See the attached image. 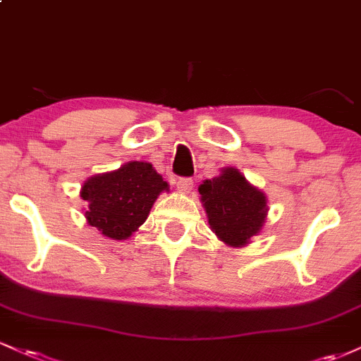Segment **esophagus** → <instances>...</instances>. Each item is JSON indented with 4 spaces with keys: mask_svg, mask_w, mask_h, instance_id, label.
I'll use <instances>...</instances> for the list:
<instances>
[{
    "mask_svg": "<svg viewBox=\"0 0 361 361\" xmlns=\"http://www.w3.org/2000/svg\"><path fill=\"white\" fill-rule=\"evenodd\" d=\"M176 188L178 192L181 193H190L193 188V180L192 178H180V180L176 181Z\"/></svg>",
    "mask_w": 361,
    "mask_h": 361,
    "instance_id": "obj_1",
    "label": "esophagus"
}]
</instances>
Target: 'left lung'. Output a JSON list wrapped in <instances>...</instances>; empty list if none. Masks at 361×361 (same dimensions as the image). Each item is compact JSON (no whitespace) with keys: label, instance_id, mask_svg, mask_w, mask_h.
<instances>
[{"label":"left lung","instance_id":"8db88e82","mask_svg":"<svg viewBox=\"0 0 361 361\" xmlns=\"http://www.w3.org/2000/svg\"><path fill=\"white\" fill-rule=\"evenodd\" d=\"M198 192L210 227L227 246L250 244L267 221V195L235 168H224L221 175L198 186Z\"/></svg>","mask_w":361,"mask_h":361}]
</instances>
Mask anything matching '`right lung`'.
Here are the masks:
<instances>
[{
	"mask_svg": "<svg viewBox=\"0 0 361 361\" xmlns=\"http://www.w3.org/2000/svg\"><path fill=\"white\" fill-rule=\"evenodd\" d=\"M168 192V183L151 163L130 161L103 175H94L81 186L88 202L86 221L110 239L130 238L146 222L156 198Z\"/></svg>",
	"mask_w": 361,
	"mask_h": 361,
	"instance_id": "obj_1",
	"label": "right lung"
}]
</instances>
